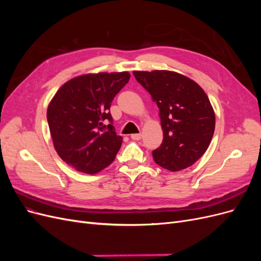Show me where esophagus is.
Instances as JSON below:
<instances>
[{
  "label": "esophagus",
  "instance_id": "1",
  "mask_svg": "<svg viewBox=\"0 0 261 261\" xmlns=\"http://www.w3.org/2000/svg\"><path fill=\"white\" fill-rule=\"evenodd\" d=\"M141 137H143V135H141V134H132V135H130V138L133 140H140Z\"/></svg>",
  "mask_w": 261,
  "mask_h": 261
}]
</instances>
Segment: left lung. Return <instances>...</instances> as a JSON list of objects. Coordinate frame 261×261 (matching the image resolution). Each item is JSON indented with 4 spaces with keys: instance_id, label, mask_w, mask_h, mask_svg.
<instances>
[{
    "instance_id": "left-lung-1",
    "label": "left lung",
    "mask_w": 261,
    "mask_h": 261,
    "mask_svg": "<svg viewBox=\"0 0 261 261\" xmlns=\"http://www.w3.org/2000/svg\"><path fill=\"white\" fill-rule=\"evenodd\" d=\"M133 74L159 108L163 140L152 151L154 162L171 172L189 168L206 152L215 133L216 115L206 92L172 70Z\"/></svg>"
}]
</instances>
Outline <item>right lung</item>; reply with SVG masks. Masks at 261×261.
Segmentation results:
<instances>
[{
	"instance_id": "right-lung-1",
	"label": "right lung",
	"mask_w": 261,
	"mask_h": 261,
	"mask_svg": "<svg viewBox=\"0 0 261 261\" xmlns=\"http://www.w3.org/2000/svg\"><path fill=\"white\" fill-rule=\"evenodd\" d=\"M129 77L128 72L76 76L50 101L46 118L54 149L78 172L96 174L114 161L123 138L116 135L110 107Z\"/></svg>"
}]
</instances>
